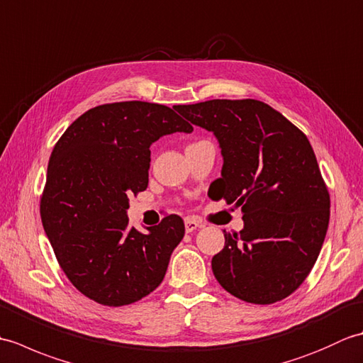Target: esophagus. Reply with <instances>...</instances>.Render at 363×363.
Segmentation results:
<instances>
[{"label":"esophagus","instance_id":"obj_1","mask_svg":"<svg viewBox=\"0 0 363 363\" xmlns=\"http://www.w3.org/2000/svg\"><path fill=\"white\" fill-rule=\"evenodd\" d=\"M198 228H201V223L196 221L195 218H190V217L186 218V230H187V233H194V230L198 229Z\"/></svg>","mask_w":363,"mask_h":363}]
</instances>
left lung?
<instances>
[{"mask_svg":"<svg viewBox=\"0 0 363 363\" xmlns=\"http://www.w3.org/2000/svg\"><path fill=\"white\" fill-rule=\"evenodd\" d=\"M212 130L223 154L212 195L240 207L245 226L225 234L212 272L226 291L252 304L291 295L309 276L325 242L330 198L303 130L257 99L177 106Z\"/></svg>","mask_w":363,"mask_h":363,"instance_id":"obj_1","label":"left lung"}]
</instances>
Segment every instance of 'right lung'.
Wrapping results in <instances>:
<instances>
[{"label": "right lung", "instance_id": "obj_1", "mask_svg": "<svg viewBox=\"0 0 363 363\" xmlns=\"http://www.w3.org/2000/svg\"><path fill=\"white\" fill-rule=\"evenodd\" d=\"M194 126L167 106L121 101L96 106L54 145L40 198L42 225L60 268L84 296L120 307L159 287L186 234L167 215L143 234L129 226V196L148 187L150 146Z\"/></svg>", "mask_w": 363, "mask_h": 363}]
</instances>
